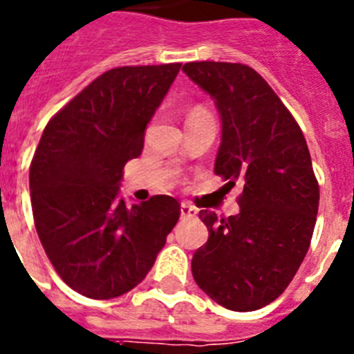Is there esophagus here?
Masks as SVG:
<instances>
[{
	"label": "esophagus",
	"instance_id": "1",
	"mask_svg": "<svg viewBox=\"0 0 354 354\" xmlns=\"http://www.w3.org/2000/svg\"><path fill=\"white\" fill-rule=\"evenodd\" d=\"M196 212H198V209H196L195 205L186 204V202L180 204V216H183V218H195Z\"/></svg>",
	"mask_w": 354,
	"mask_h": 354
}]
</instances>
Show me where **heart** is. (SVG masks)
<instances>
[{"label": "heart", "instance_id": "b5f03b06", "mask_svg": "<svg viewBox=\"0 0 354 354\" xmlns=\"http://www.w3.org/2000/svg\"><path fill=\"white\" fill-rule=\"evenodd\" d=\"M196 111H198V109H196Z\"/></svg>", "mask_w": 354, "mask_h": 354}]
</instances>
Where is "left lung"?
I'll return each mask as SVG.
<instances>
[{
	"label": "left lung",
	"instance_id": "8db88e82",
	"mask_svg": "<svg viewBox=\"0 0 354 354\" xmlns=\"http://www.w3.org/2000/svg\"><path fill=\"white\" fill-rule=\"evenodd\" d=\"M183 71L220 113L216 175L243 187L236 216L198 212L209 239L193 255V278L228 310H257L287 289L310 246L319 207L310 152L289 109L252 67L192 62Z\"/></svg>",
	"mask_w": 354,
	"mask_h": 354
}]
</instances>
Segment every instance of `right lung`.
<instances>
[{
  "mask_svg": "<svg viewBox=\"0 0 354 354\" xmlns=\"http://www.w3.org/2000/svg\"><path fill=\"white\" fill-rule=\"evenodd\" d=\"M180 64L104 72L49 120L30 167L31 209L46 255L71 289L111 299L138 286L180 216L174 196L127 205L122 170Z\"/></svg>",
  "mask_w": 354,
  "mask_h": 354,
  "instance_id": "obj_1",
  "label": "right lung"
}]
</instances>
